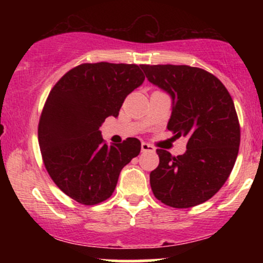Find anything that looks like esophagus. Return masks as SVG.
Masks as SVG:
<instances>
[{
	"label": "esophagus",
	"instance_id": "34e87169",
	"mask_svg": "<svg viewBox=\"0 0 263 263\" xmlns=\"http://www.w3.org/2000/svg\"><path fill=\"white\" fill-rule=\"evenodd\" d=\"M141 148H142V152H155V147L151 146V144L146 143V142H142L141 143Z\"/></svg>",
	"mask_w": 263,
	"mask_h": 263
}]
</instances>
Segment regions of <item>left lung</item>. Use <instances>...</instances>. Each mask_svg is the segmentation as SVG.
<instances>
[{"label":"left lung","instance_id":"left-lung-1","mask_svg":"<svg viewBox=\"0 0 263 263\" xmlns=\"http://www.w3.org/2000/svg\"><path fill=\"white\" fill-rule=\"evenodd\" d=\"M151 84L172 99L167 128L188 138L173 157L157 149L151 172L155 197L172 208H192L215 195L230 176L240 146V125L230 93L218 78L188 65H142Z\"/></svg>","mask_w":263,"mask_h":263}]
</instances>
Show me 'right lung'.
<instances>
[{
    "instance_id": "obj_1",
    "label": "right lung",
    "mask_w": 263,
    "mask_h": 263,
    "mask_svg": "<svg viewBox=\"0 0 263 263\" xmlns=\"http://www.w3.org/2000/svg\"><path fill=\"white\" fill-rule=\"evenodd\" d=\"M143 81L138 65L101 62L71 69L49 92L39 120V147L53 182L78 203L110 198L122 168L140 155L137 138L108 146L100 126L119 116L126 96Z\"/></svg>"
}]
</instances>
